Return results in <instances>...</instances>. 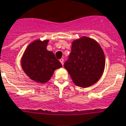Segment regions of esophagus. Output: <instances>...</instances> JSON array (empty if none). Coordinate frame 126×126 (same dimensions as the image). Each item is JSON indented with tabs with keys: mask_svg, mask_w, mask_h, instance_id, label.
I'll use <instances>...</instances> for the list:
<instances>
[{
	"mask_svg": "<svg viewBox=\"0 0 126 126\" xmlns=\"http://www.w3.org/2000/svg\"><path fill=\"white\" fill-rule=\"evenodd\" d=\"M60 62L62 64V65H63V63H64V59H61Z\"/></svg>",
	"mask_w": 126,
	"mask_h": 126,
	"instance_id": "1",
	"label": "esophagus"
}]
</instances>
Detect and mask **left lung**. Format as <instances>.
<instances>
[{
	"instance_id": "left-lung-1",
	"label": "left lung",
	"mask_w": 126,
	"mask_h": 126,
	"mask_svg": "<svg viewBox=\"0 0 126 126\" xmlns=\"http://www.w3.org/2000/svg\"><path fill=\"white\" fill-rule=\"evenodd\" d=\"M105 64V55L98 43L82 37L72 42L71 52L64 67L77 86L88 87L101 78Z\"/></svg>"
}]
</instances>
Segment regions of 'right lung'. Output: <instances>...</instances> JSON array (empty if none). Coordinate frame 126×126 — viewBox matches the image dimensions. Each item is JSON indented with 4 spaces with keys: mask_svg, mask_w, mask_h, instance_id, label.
Listing matches in <instances>:
<instances>
[{
    "mask_svg": "<svg viewBox=\"0 0 126 126\" xmlns=\"http://www.w3.org/2000/svg\"><path fill=\"white\" fill-rule=\"evenodd\" d=\"M49 40H34L25 49L21 57V67L26 75L34 81L45 83L54 71L62 67L52 51L47 49Z\"/></svg>",
    "mask_w": 126,
    "mask_h": 126,
    "instance_id": "1",
    "label": "right lung"
}]
</instances>
